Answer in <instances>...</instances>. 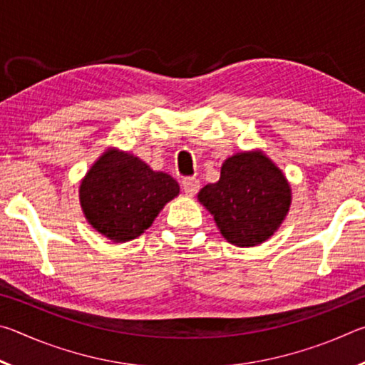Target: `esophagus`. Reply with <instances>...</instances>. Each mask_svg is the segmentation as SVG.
<instances>
[{
    "label": "esophagus",
    "mask_w": 365,
    "mask_h": 365,
    "mask_svg": "<svg viewBox=\"0 0 365 365\" xmlns=\"http://www.w3.org/2000/svg\"><path fill=\"white\" fill-rule=\"evenodd\" d=\"M182 188L185 191V195L188 196H193L197 193V190H200V180L193 177H187L182 180Z\"/></svg>",
    "instance_id": "1"
}]
</instances>
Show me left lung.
<instances>
[{"instance_id": "left-lung-1", "label": "left lung", "mask_w": 365, "mask_h": 365, "mask_svg": "<svg viewBox=\"0 0 365 365\" xmlns=\"http://www.w3.org/2000/svg\"><path fill=\"white\" fill-rule=\"evenodd\" d=\"M202 202L227 242L256 246L274 235L292 202L282 170L262 153H238L220 169L217 183L200 191Z\"/></svg>"}]
</instances>
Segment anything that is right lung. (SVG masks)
<instances>
[{"label": "right lung", "instance_id": "right-lung-1", "mask_svg": "<svg viewBox=\"0 0 365 365\" xmlns=\"http://www.w3.org/2000/svg\"><path fill=\"white\" fill-rule=\"evenodd\" d=\"M178 191V183L170 175L151 170L128 153L108 151L80 185V205L93 228L113 242L123 243L151 227Z\"/></svg>", "mask_w": 365, "mask_h": 365}]
</instances>
